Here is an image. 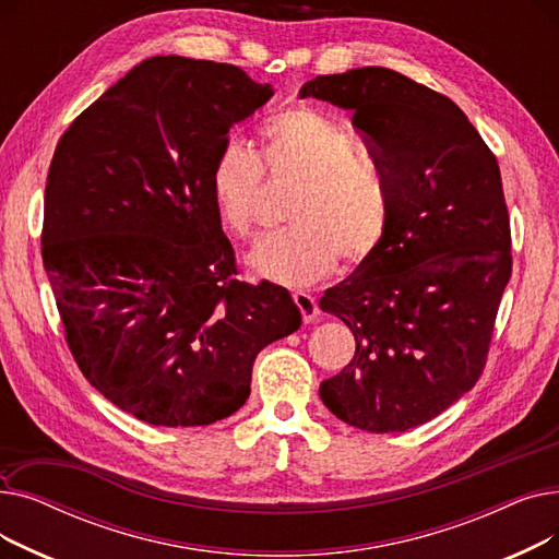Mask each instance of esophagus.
I'll return each instance as SVG.
<instances>
[{
  "label": "esophagus",
  "mask_w": 559,
  "mask_h": 559,
  "mask_svg": "<svg viewBox=\"0 0 559 559\" xmlns=\"http://www.w3.org/2000/svg\"><path fill=\"white\" fill-rule=\"evenodd\" d=\"M295 304L299 306L301 317H304L306 324H310V321H314L319 308H317V301H314L310 295H306V292H295Z\"/></svg>",
  "instance_id": "1"
}]
</instances>
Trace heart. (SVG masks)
<instances>
[{
    "label": "heart",
    "instance_id": "1",
    "mask_svg": "<svg viewBox=\"0 0 559 559\" xmlns=\"http://www.w3.org/2000/svg\"><path fill=\"white\" fill-rule=\"evenodd\" d=\"M264 160L274 174L304 181L292 199V226L264 238L249 255L251 270L287 287H308L326 278L340 262H362L390 222V194L380 174L360 160L356 140L331 117L292 108L262 124ZM262 163L228 138L213 160L209 188L222 224L240 238L255 228V199Z\"/></svg>",
    "mask_w": 559,
    "mask_h": 559
}]
</instances>
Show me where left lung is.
Instances as JSON below:
<instances>
[{
  "label": "left lung",
  "mask_w": 559,
  "mask_h": 559,
  "mask_svg": "<svg viewBox=\"0 0 559 559\" xmlns=\"http://www.w3.org/2000/svg\"><path fill=\"white\" fill-rule=\"evenodd\" d=\"M299 97L354 112L390 194L385 238L319 299L356 337L354 360L319 396L348 426L403 432L483 373L512 274L501 169L449 97L394 70L317 76Z\"/></svg>",
  "instance_id": "1"
}]
</instances>
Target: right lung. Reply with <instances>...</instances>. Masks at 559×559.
Wrapping results in <instances>:
<instances>
[{"instance_id": "right-lung-1", "label": "right lung", "mask_w": 559, "mask_h": 559, "mask_svg": "<svg viewBox=\"0 0 559 559\" xmlns=\"http://www.w3.org/2000/svg\"><path fill=\"white\" fill-rule=\"evenodd\" d=\"M272 97L235 66L154 56L58 140L45 270L87 383L140 421L238 413L255 356L301 326L285 287L235 278L209 188L228 131Z\"/></svg>"}]
</instances>
